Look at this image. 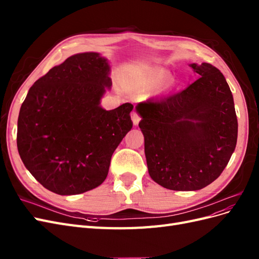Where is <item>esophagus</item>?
I'll use <instances>...</instances> for the list:
<instances>
[{"label": "esophagus", "instance_id": "obj_1", "mask_svg": "<svg viewBox=\"0 0 259 259\" xmlns=\"http://www.w3.org/2000/svg\"><path fill=\"white\" fill-rule=\"evenodd\" d=\"M140 120H142L140 115L136 111H133L132 112V121H133V123H134V125H137Z\"/></svg>", "mask_w": 259, "mask_h": 259}]
</instances>
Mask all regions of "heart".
Masks as SVG:
<instances>
[{
	"label": "heart",
	"mask_w": 259,
	"mask_h": 259,
	"mask_svg": "<svg viewBox=\"0 0 259 259\" xmlns=\"http://www.w3.org/2000/svg\"><path fill=\"white\" fill-rule=\"evenodd\" d=\"M166 75H167V72L165 71V70H158V71L153 72L151 79L153 82L156 83V82H160L161 80H163L164 77H166Z\"/></svg>",
	"instance_id": "heart-1"
}]
</instances>
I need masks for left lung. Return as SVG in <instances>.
I'll return each mask as SVG.
<instances>
[{
	"label": "left lung",
	"mask_w": 259,
	"mask_h": 259,
	"mask_svg": "<svg viewBox=\"0 0 259 259\" xmlns=\"http://www.w3.org/2000/svg\"><path fill=\"white\" fill-rule=\"evenodd\" d=\"M199 79L174 95L137 106L149 175L169 190H199L217 179L237 145L238 119L225 76L192 64Z\"/></svg>",
	"instance_id": "left-lung-1"
}]
</instances>
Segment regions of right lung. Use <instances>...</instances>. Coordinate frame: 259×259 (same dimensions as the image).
Listing matches in <instances>:
<instances>
[{
    "mask_svg": "<svg viewBox=\"0 0 259 259\" xmlns=\"http://www.w3.org/2000/svg\"><path fill=\"white\" fill-rule=\"evenodd\" d=\"M98 53H82L52 68L31 86L17 128L20 158L44 188L79 194L103 184L111 156L133 126L132 104L99 106L111 86Z\"/></svg>",
    "mask_w": 259,
    "mask_h": 259,
    "instance_id": "obj_1",
    "label": "right lung"
}]
</instances>
